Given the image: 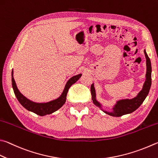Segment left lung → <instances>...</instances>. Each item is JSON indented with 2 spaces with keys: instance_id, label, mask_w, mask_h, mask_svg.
Returning <instances> with one entry per match:
<instances>
[{
  "instance_id": "1",
  "label": "left lung",
  "mask_w": 158,
  "mask_h": 158,
  "mask_svg": "<svg viewBox=\"0 0 158 158\" xmlns=\"http://www.w3.org/2000/svg\"><path fill=\"white\" fill-rule=\"evenodd\" d=\"M144 54L147 59V74H146V81L144 82V86H143L142 90L139 92V94H137L136 97L131 99H122L118 101L117 104L113 108V111L111 113L109 112L103 110L105 113H106L109 115L113 117H120L127 114L128 113H133V111L137 110L141 104L144 101L146 97L148 95L150 90L151 85V64L149 57L148 56L147 52L144 50ZM92 99H93V103L97 106L101 108V104L97 101L95 99V90H94V85L92 84L90 87Z\"/></svg>"
}]
</instances>
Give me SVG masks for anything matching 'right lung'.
Wrapping results in <instances>:
<instances>
[{"label":"right lung","mask_w":158,"mask_h":158,"mask_svg":"<svg viewBox=\"0 0 158 158\" xmlns=\"http://www.w3.org/2000/svg\"><path fill=\"white\" fill-rule=\"evenodd\" d=\"M81 76V74H79L70 78L68 80L66 85H65V87L64 91H63L61 95L60 96L58 99L48 103L33 102L23 95L16 87V83L15 81H14L13 77V70L11 72V82H12V87L14 94H15L16 98L19 100L20 104H21L25 108H26L27 110L33 112V113H36V114H38V115L44 116L46 115V114H49L56 111L65 104V101H66L67 93L70 87L73 84H74V83L77 82V81H78Z\"/></svg>","instance_id":"obj_1"}]
</instances>
